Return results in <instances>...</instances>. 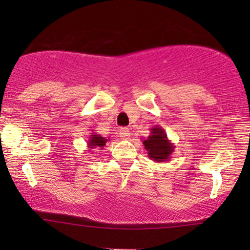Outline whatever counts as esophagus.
I'll use <instances>...</instances> for the list:
<instances>
[{"label": "esophagus", "instance_id": "esophagus-1", "mask_svg": "<svg viewBox=\"0 0 250 250\" xmlns=\"http://www.w3.org/2000/svg\"><path fill=\"white\" fill-rule=\"evenodd\" d=\"M118 134H119V136H121V139H123V140H128L129 136H131V133H129L128 128H126V127H122L121 129H119Z\"/></svg>", "mask_w": 250, "mask_h": 250}]
</instances>
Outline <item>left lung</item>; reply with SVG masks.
Segmentation results:
<instances>
[{
  "label": "left lung",
  "instance_id": "1",
  "mask_svg": "<svg viewBox=\"0 0 250 250\" xmlns=\"http://www.w3.org/2000/svg\"><path fill=\"white\" fill-rule=\"evenodd\" d=\"M148 157L156 163H167L172 158L175 146L167 138L165 129L160 126L150 128V135L142 141Z\"/></svg>",
  "mask_w": 250,
  "mask_h": 250
}]
</instances>
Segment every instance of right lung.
I'll use <instances>...</instances> for the list:
<instances>
[{"mask_svg":"<svg viewBox=\"0 0 250 250\" xmlns=\"http://www.w3.org/2000/svg\"><path fill=\"white\" fill-rule=\"evenodd\" d=\"M110 138H104V136H101L100 134H98V133L95 132H92L90 138H88V141H87V148L88 149H104V146H105V143H107Z\"/></svg>","mask_w":250,"mask_h":250,"instance_id":"add662e5","label":"right lung"}]
</instances>
